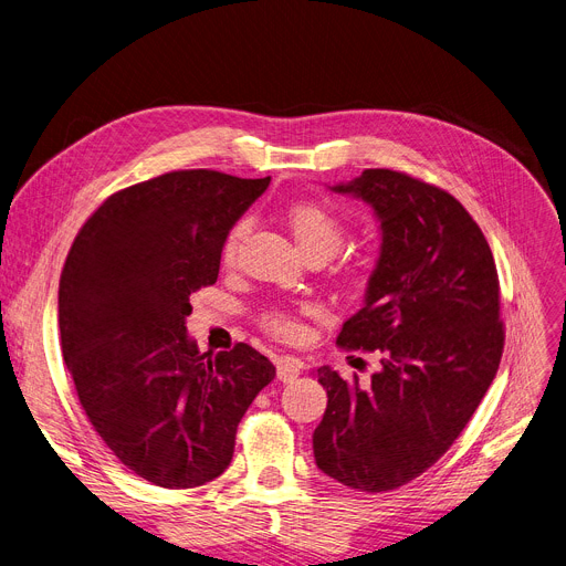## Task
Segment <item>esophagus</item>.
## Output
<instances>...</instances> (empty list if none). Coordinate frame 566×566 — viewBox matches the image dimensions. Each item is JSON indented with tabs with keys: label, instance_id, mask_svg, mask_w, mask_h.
<instances>
[{
	"label": "esophagus",
	"instance_id": "esophagus-1",
	"mask_svg": "<svg viewBox=\"0 0 566 566\" xmlns=\"http://www.w3.org/2000/svg\"><path fill=\"white\" fill-rule=\"evenodd\" d=\"M300 370H302V364L297 361V358H291V356L277 358V379L282 384L295 381L300 377Z\"/></svg>",
	"mask_w": 566,
	"mask_h": 566
}]
</instances>
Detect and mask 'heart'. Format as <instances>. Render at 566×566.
<instances>
[{
	"mask_svg": "<svg viewBox=\"0 0 566 566\" xmlns=\"http://www.w3.org/2000/svg\"><path fill=\"white\" fill-rule=\"evenodd\" d=\"M286 221L297 245L306 252V256H321L323 260V256L338 250L345 237L343 217L338 214L336 208H332L329 202H323V200H304L293 205L286 214ZM245 230H248V221H239L228 232L221 250L223 264L234 262ZM340 271H345L347 275H358L361 269H358V264H343ZM262 325L266 332H271L277 338H293L300 334V325L293 318V314H289L286 310H277V306L262 316Z\"/></svg>",
	"mask_w": 566,
	"mask_h": 566,
	"instance_id": "1",
	"label": "heart"
}]
</instances>
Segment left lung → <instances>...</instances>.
I'll list each match as a JSON object with an SVG mask.
<instances>
[{
    "mask_svg": "<svg viewBox=\"0 0 566 566\" xmlns=\"http://www.w3.org/2000/svg\"><path fill=\"white\" fill-rule=\"evenodd\" d=\"M368 202L381 230L364 306L343 323V349L381 352L368 386L318 368L327 390L316 465L361 492L427 472L465 429L503 352L492 250L444 189L390 169L329 187Z\"/></svg>",
    "mask_w": 566,
    "mask_h": 566,
    "instance_id": "obj_1",
    "label": "left lung"
}]
</instances>
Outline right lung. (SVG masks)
<instances>
[{"mask_svg":"<svg viewBox=\"0 0 566 566\" xmlns=\"http://www.w3.org/2000/svg\"><path fill=\"white\" fill-rule=\"evenodd\" d=\"M271 182L171 171L113 193L76 234L59 289L67 370L94 431L144 481L221 476L275 366L245 343L200 354L189 295L219 277L232 226Z\"/></svg>","mask_w":566,"mask_h":566,"instance_id":"1","label":"right lung"}]
</instances>
